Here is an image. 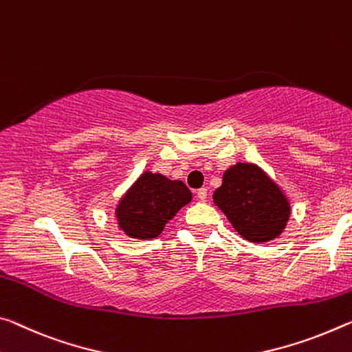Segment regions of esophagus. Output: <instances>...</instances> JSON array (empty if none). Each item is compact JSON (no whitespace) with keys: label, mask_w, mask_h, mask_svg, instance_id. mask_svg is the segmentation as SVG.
I'll list each match as a JSON object with an SVG mask.
<instances>
[{"label":"esophagus","mask_w":352,"mask_h":352,"mask_svg":"<svg viewBox=\"0 0 352 352\" xmlns=\"http://www.w3.org/2000/svg\"><path fill=\"white\" fill-rule=\"evenodd\" d=\"M196 194H197V197L204 202V200H206V196H208V191H206V188H200V189H197Z\"/></svg>","instance_id":"34e87169"}]
</instances>
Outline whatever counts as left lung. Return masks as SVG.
Returning <instances> with one entry per match:
<instances>
[{
  "label": "left lung",
  "instance_id": "left-lung-1",
  "mask_svg": "<svg viewBox=\"0 0 352 352\" xmlns=\"http://www.w3.org/2000/svg\"><path fill=\"white\" fill-rule=\"evenodd\" d=\"M213 202L244 239L261 244L282 235L292 205L282 188L254 163H236L222 175Z\"/></svg>",
  "mask_w": 352,
  "mask_h": 352
}]
</instances>
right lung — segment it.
Listing matches in <instances>:
<instances>
[{
  "mask_svg": "<svg viewBox=\"0 0 352 352\" xmlns=\"http://www.w3.org/2000/svg\"><path fill=\"white\" fill-rule=\"evenodd\" d=\"M191 200L192 192L183 182L146 170L117 204V227L130 238L153 239Z\"/></svg>",
  "mask_w": 352,
  "mask_h": 352,
  "instance_id": "right-lung-1",
  "label": "right lung"
}]
</instances>
